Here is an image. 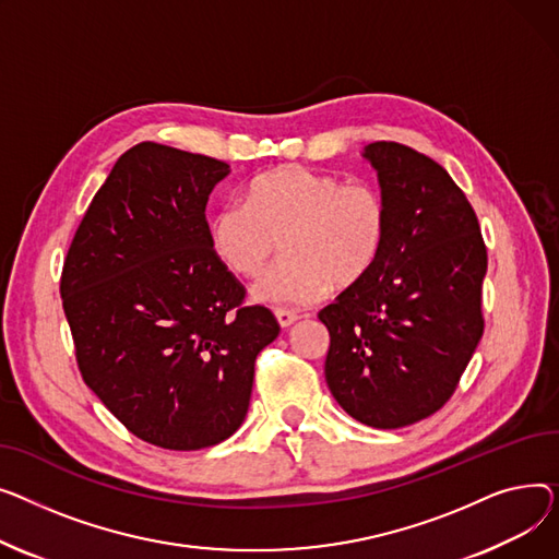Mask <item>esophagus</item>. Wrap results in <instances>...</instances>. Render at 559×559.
Returning <instances> with one entry per match:
<instances>
[{
    "label": "esophagus",
    "instance_id": "obj_1",
    "mask_svg": "<svg viewBox=\"0 0 559 559\" xmlns=\"http://www.w3.org/2000/svg\"><path fill=\"white\" fill-rule=\"evenodd\" d=\"M275 318L280 326H290L295 320H300L298 311H288V309H275Z\"/></svg>",
    "mask_w": 559,
    "mask_h": 559
}]
</instances>
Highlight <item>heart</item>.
Segmentation results:
<instances>
[{"label": "heart", "instance_id": "heart-1", "mask_svg": "<svg viewBox=\"0 0 559 559\" xmlns=\"http://www.w3.org/2000/svg\"><path fill=\"white\" fill-rule=\"evenodd\" d=\"M385 235L388 210L374 187L295 164L261 174L246 201H227L210 218L214 254L243 277L264 271L282 239L284 257L254 286L269 305H311L330 286L364 282Z\"/></svg>", "mask_w": 559, "mask_h": 559}]
</instances>
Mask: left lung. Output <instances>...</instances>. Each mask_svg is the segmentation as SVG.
Masks as SVG:
<instances>
[{
  "mask_svg": "<svg viewBox=\"0 0 559 559\" xmlns=\"http://www.w3.org/2000/svg\"><path fill=\"white\" fill-rule=\"evenodd\" d=\"M388 235L377 266L318 318L330 330L324 379L347 415L402 429L440 411L483 336L487 250L476 212L440 164L372 142Z\"/></svg>",
  "mask_w": 559,
  "mask_h": 559,
  "instance_id": "left-lung-1",
  "label": "left lung"
}]
</instances>
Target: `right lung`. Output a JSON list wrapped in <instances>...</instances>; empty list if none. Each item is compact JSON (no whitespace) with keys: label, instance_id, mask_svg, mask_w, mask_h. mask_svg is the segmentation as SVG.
Returning <instances> with one entry per match:
<instances>
[{"label":"right lung","instance_id":"1","mask_svg":"<svg viewBox=\"0 0 559 559\" xmlns=\"http://www.w3.org/2000/svg\"><path fill=\"white\" fill-rule=\"evenodd\" d=\"M229 164L142 142L117 162L60 277L76 364L140 440L195 451L246 419L257 354L280 324L210 246L205 207Z\"/></svg>","mask_w":559,"mask_h":559}]
</instances>
